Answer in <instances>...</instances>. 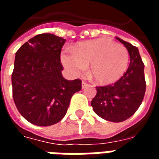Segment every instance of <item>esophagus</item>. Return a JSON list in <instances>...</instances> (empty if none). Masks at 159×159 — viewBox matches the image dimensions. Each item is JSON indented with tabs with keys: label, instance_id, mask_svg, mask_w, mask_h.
Wrapping results in <instances>:
<instances>
[{
	"label": "esophagus",
	"instance_id": "obj_1",
	"mask_svg": "<svg viewBox=\"0 0 159 159\" xmlns=\"http://www.w3.org/2000/svg\"><path fill=\"white\" fill-rule=\"evenodd\" d=\"M87 85H88V83H87L86 82H83V83H82V87H83V89H84Z\"/></svg>",
	"mask_w": 159,
	"mask_h": 159
}]
</instances>
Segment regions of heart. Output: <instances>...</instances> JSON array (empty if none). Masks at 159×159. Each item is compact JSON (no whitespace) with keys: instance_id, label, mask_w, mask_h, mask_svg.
<instances>
[{"instance_id":"1","label":"heart","mask_w":159,"mask_h":159,"mask_svg":"<svg viewBox=\"0 0 159 159\" xmlns=\"http://www.w3.org/2000/svg\"><path fill=\"white\" fill-rule=\"evenodd\" d=\"M61 62L72 75L84 72L90 65L89 75L100 85L117 82L125 74L129 53L124 46L106 38L86 41L77 43L72 53L64 52Z\"/></svg>"}]
</instances>
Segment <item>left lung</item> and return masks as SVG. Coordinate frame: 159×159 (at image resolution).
Segmentation results:
<instances>
[{
  "label": "left lung",
  "mask_w": 159,
  "mask_h": 159,
  "mask_svg": "<svg viewBox=\"0 0 159 159\" xmlns=\"http://www.w3.org/2000/svg\"><path fill=\"white\" fill-rule=\"evenodd\" d=\"M129 51L130 63L125 74L114 84L96 87L91 101L93 111L103 119L113 123L133 116L143 100L146 92L144 64L136 47L116 37Z\"/></svg>",
  "instance_id": "left-lung-1"
}]
</instances>
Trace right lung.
<instances>
[{"label":"right lung","mask_w":159,"mask_h":159,"mask_svg":"<svg viewBox=\"0 0 159 159\" xmlns=\"http://www.w3.org/2000/svg\"><path fill=\"white\" fill-rule=\"evenodd\" d=\"M66 39L40 34L17 51L12 74V97L17 109L28 122L37 126L59 123L70 101L82 89V81L65 79L60 52Z\"/></svg>","instance_id":"1"}]
</instances>
